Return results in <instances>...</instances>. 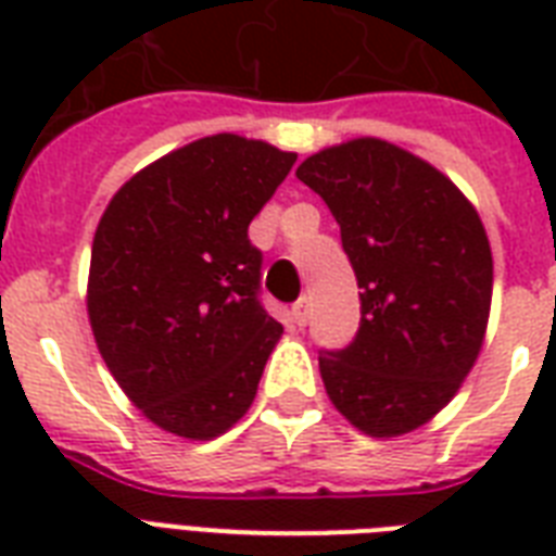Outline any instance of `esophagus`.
<instances>
[{
  "instance_id": "1",
  "label": "esophagus",
  "mask_w": 556,
  "mask_h": 556,
  "mask_svg": "<svg viewBox=\"0 0 556 556\" xmlns=\"http://www.w3.org/2000/svg\"><path fill=\"white\" fill-rule=\"evenodd\" d=\"M291 317H294V323L300 326V329L308 323V300H305V296L303 300H296L294 308H291Z\"/></svg>"
}]
</instances>
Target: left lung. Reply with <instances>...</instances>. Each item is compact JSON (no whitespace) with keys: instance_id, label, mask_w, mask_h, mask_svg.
<instances>
[{"instance_id":"1","label":"left lung","mask_w":556,"mask_h":556,"mask_svg":"<svg viewBox=\"0 0 556 556\" xmlns=\"http://www.w3.org/2000/svg\"><path fill=\"white\" fill-rule=\"evenodd\" d=\"M338 218L361 288V329L323 352L331 404L371 439L418 430L456 395L482 352L491 242L444 173L380 138L314 152L296 167Z\"/></svg>"}]
</instances>
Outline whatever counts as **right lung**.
Listing matches in <instances>:
<instances>
[{
  "label": "right lung",
  "mask_w": 556,
  "mask_h": 556,
  "mask_svg": "<svg viewBox=\"0 0 556 556\" xmlns=\"http://www.w3.org/2000/svg\"><path fill=\"white\" fill-rule=\"evenodd\" d=\"M294 161L210 135L135 173L100 216L86 294L94 343L161 430L216 439L256 397L282 326L260 303L248 225Z\"/></svg>",
  "instance_id": "right-lung-1"
}]
</instances>
